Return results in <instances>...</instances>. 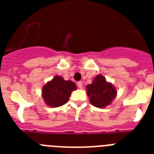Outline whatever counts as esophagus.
Segmentation results:
<instances>
[{"label":"esophagus","mask_w":154,"mask_h":154,"mask_svg":"<svg viewBox=\"0 0 154 154\" xmlns=\"http://www.w3.org/2000/svg\"><path fill=\"white\" fill-rule=\"evenodd\" d=\"M77 85L79 89H82V82H79L78 83H77Z\"/></svg>","instance_id":"1"}]
</instances>
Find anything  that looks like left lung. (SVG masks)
<instances>
[{"mask_svg": "<svg viewBox=\"0 0 154 154\" xmlns=\"http://www.w3.org/2000/svg\"><path fill=\"white\" fill-rule=\"evenodd\" d=\"M86 90L91 104L98 108H105L111 104L117 93L115 86L102 75L94 78L92 83L86 86Z\"/></svg>", "mask_w": 154, "mask_h": 154, "instance_id": "1", "label": "left lung"}]
</instances>
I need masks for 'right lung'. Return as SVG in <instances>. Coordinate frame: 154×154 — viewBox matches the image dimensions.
I'll return each mask as SVG.
<instances>
[{
    "label": "right lung",
    "mask_w": 154,
    "mask_h": 154,
    "mask_svg": "<svg viewBox=\"0 0 154 154\" xmlns=\"http://www.w3.org/2000/svg\"><path fill=\"white\" fill-rule=\"evenodd\" d=\"M77 89L75 84L70 80H64L61 76L55 75L42 88V97L50 107H59L69 101L72 92Z\"/></svg>",
    "instance_id": "right-lung-1"
}]
</instances>
